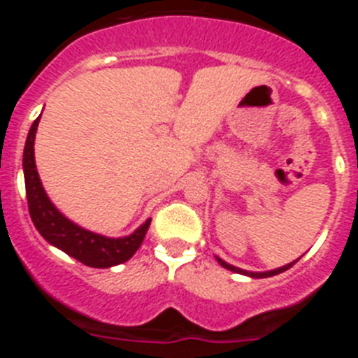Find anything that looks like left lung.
Here are the masks:
<instances>
[{"label": "left lung", "mask_w": 358, "mask_h": 358, "mask_svg": "<svg viewBox=\"0 0 358 358\" xmlns=\"http://www.w3.org/2000/svg\"><path fill=\"white\" fill-rule=\"evenodd\" d=\"M217 260H218V264L222 265L224 268H227V271H233V273L245 274V276H251V278H271V276H276V274L283 273V271H287V268H290V267H292V265L296 264V262L299 260V258H297V260H294V262H290V264L283 265V267H280V268H274V271H267V273H251V271H243V268H238V267H235V265H229V264H226V262H224V260H220V258H217Z\"/></svg>", "instance_id": "left-lung-1"}]
</instances>
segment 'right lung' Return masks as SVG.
<instances>
[{"label": "right lung", "instance_id": "1", "mask_svg": "<svg viewBox=\"0 0 358 358\" xmlns=\"http://www.w3.org/2000/svg\"><path fill=\"white\" fill-rule=\"evenodd\" d=\"M39 118L31 123L23 152L28 211H30L34 226L37 227V231L46 242L64 251L66 255L73 256L75 260L82 262L87 267L107 268L131 260L132 255L140 249L152 218H147L145 224H141L132 235L122 236V238H109V236L98 235V233L84 229V227L71 222L69 218H66L48 199L36 169L34 141H36Z\"/></svg>", "mask_w": 358, "mask_h": 358}]
</instances>
